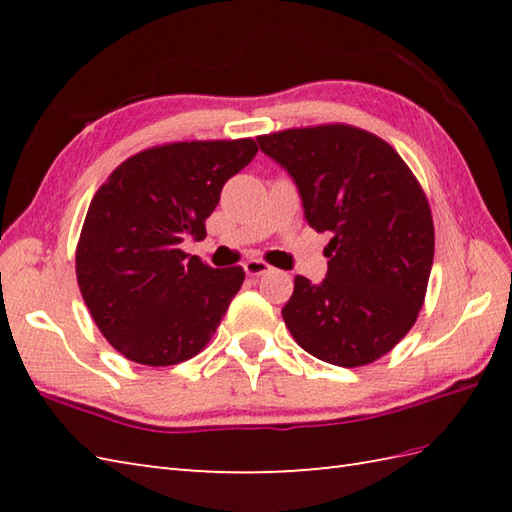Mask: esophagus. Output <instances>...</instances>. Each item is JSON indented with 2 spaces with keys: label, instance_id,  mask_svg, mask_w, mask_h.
Wrapping results in <instances>:
<instances>
[{
  "label": "esophagus",
  "instance_id": "1",
  "mask_svg": "<svg viewBox=\"0 0 512 512\" xmlns=\"http://www.w3.org/2000/svg\"><path fill=\"white\" fill-rule=\"evenodd\" d=\"M244 270L248 277H259V275L268 273L270 266L264 262V259H248V262L244 264Z\"/></svg>",
  "mask_w": 512,
  "mask_h": 512
}]
</instances>
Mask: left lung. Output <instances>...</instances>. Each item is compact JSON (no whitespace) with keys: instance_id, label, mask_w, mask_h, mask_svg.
<instances>
[{"instance_id":"8db88e82","label":"left lung","mask_w":512,"mask_h":512,"mask_svg":"<svg viewBox=\"0 0 512 512\" xmlns=\"http://www.w3.org/2000/svg\"><path fill=\"white\" fill-rule=\"evenodd\" d=\"M297 182L303 213L325 246L319 286L297 275L281 310L308 354L361 367L396 347L427 295L436 233L429 200L396 149L361 127L330 123L257 136Z\"/></svg>"}]
</instances>
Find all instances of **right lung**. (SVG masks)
Here are the masks:
<instances>
[{
  "instance_id": "obj_1",
  "label": "right lung",
  "mask_w": 512,
  "mask_h": 512,
  "mask_svg": "<svg viewBox=\"0 0 512 512\" xmlns=\"http://www.w3.org/2000/svg\"><path fill=\"white\" fill-rule=\"evenodd\" d=\"M255 154L253 138L149 147L94 193L76 244V281L101 334L129 361L178 365L211 341L244 268H211L180 242L206 237L226 180Z\"/></svg>"
}]
</instances>
